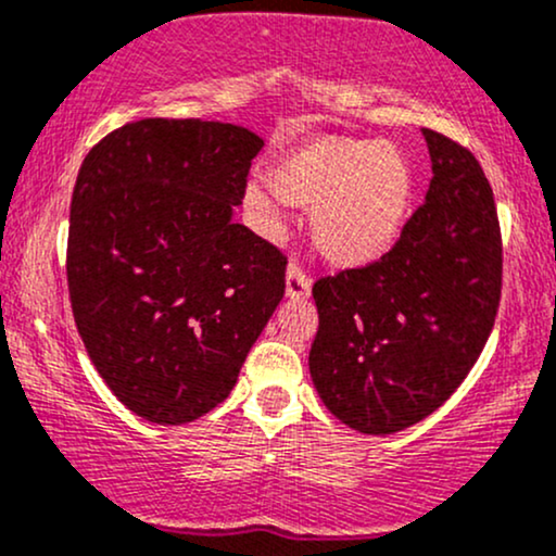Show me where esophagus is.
<instances>
[{"label":"esophagus","mask_w":556,"mask_h":556,"mask_svg":"<svg viewBox=\"0 0 556 556\" xmlns=\"http://www.w3.org/2000/svg\"><path fill=\"white\" fill-rule=\"evenodd\" d=\"M312 289V278L299 265H291L286 273V294L291 299H304Z\"/></svg>","instance_id":"1"}]
</instances>
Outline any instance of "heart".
Here are the masks:
<instances>
[{
  "instance_id": "heart-1",
  "label": "heart",
  "mask_w": 556,
  "mask_h": 556,
  "mask_svg": "<svg viewBox=\"0 0 556 556\" xmlns=\"http://www.w3.org/2000/svg\"><path fill=\"white\" fill-rule=\"evenodd\" d=\"M247 186V207L267 236L286 226V202L315 207L312 236L328 260L365 265L396 241L409 212L413 176L383 141H317L291 154L273 176Z\"/></svg>"
}]
</instances>
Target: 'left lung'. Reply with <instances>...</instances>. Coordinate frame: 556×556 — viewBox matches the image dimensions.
I'll return each instance as SVG.
<instances>
[{
	"instance_id": "left-lung-1",
	"label": "left lung",
	"mask_w": 556,
	"mask_h": 556,
	"mask_svg": "<svg viewBox=\"0 0 556 556\" xmlns=\"http://www.w3.org/2000/svg\"><path fill=\"white\" fill-rule=\"evenodd\" d=\"M426 202L380 260L315 280L309 372L359 433H396L441 407L472 370L502 299L494 191L470 149L422 128Z\"/></svg>"
}]
</instances>
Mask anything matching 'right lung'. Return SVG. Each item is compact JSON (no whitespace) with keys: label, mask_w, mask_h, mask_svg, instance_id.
I'll return each instance as SVG.
<instances>
[{"label":"right lung","mask_w":556,"mask_h":556,"mask_svg":"<svg viewBox=\"0 0 556 556\" xmlns=\"http://www.w3.org/2000/svg\"><path fill=\"white\" fill-rule=\"evenodd\" d=\"M265 141L217 121L147 117L80 165L67 291L86 352L143 420L207 415L286 291V254L233 223Z\"/></svg>","instance_id":"right-lung-1"}]
</instances>
